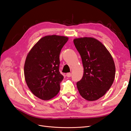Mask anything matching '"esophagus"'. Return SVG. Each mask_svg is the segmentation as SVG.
<instances>
[{
	"label": "esophagus",
	"instance_id": "1",
	"mask_svg": "<svg viewBox=\"0 0 131 131\" xmlns=\"http://www.w3.org/2000/svg\"><path fill=\"white\" fill-rule=\"evenodd\" d=\"M66 76H67L68 77H70L71 76V73H68L66 74Z\"/></svg>",
	"mask_w": 131,
	"mask_h": 131
}]
</instances>
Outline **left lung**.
Segmentation results:
<instances>
[{"label":"left lung","instance_id":"8db88e82","mask_svg":"<svg viewBox=\"0 0 131 131\" xmlns=\"http://www.w3.org/2000/svg\"><path fill=\"white\" fill-rule=\"evenodd\" d=\"M73 41L84 68L82 78L77 83L78 90L83 99L96 101L113 84L115 75L114 61L105 46L95 38H79Z\"/></svg>","mask_w":131,"mask_h":131}]
</instances>
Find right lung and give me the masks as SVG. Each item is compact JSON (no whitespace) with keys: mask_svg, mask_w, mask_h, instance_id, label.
<instances>
[{"mask_svg":"<svg viewBox=\"0 0 131 131\" xmlns=\"http://www.w3.org/2000/svg\"><path fill=\"white\" fill-rule=\"evenodd\" d=\"M68 40L65 36L47 35L27 53L25 79L30 90L39 99L51 100L59 92L60 83L63 79L59 71L60 54Z\"/></svg>","mask_w":131,"mask_h":131,"instance_id":"1","label":"right lung"}]
</instances>
